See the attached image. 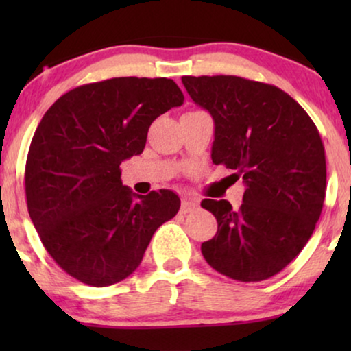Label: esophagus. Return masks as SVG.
Segmentation results:
<instances>
[{
    "label": "esophagus",
    "mask_w": 351,
    "mask_h": 351,
    "mask_svg": "<svg viewBox=\"0 0 351 351\" xmlns=\"http://www.w3.org/2000/svg\"><path fill=\"white\" fill-rule=\"evenodd\" d=\"M198 208V203H196L195 199H190V198H184L182 199V204H180V210L184 214H189L191 210H195Z\"/></svg>",
    "instance_id": "esophagus-1"
}]
</instances>
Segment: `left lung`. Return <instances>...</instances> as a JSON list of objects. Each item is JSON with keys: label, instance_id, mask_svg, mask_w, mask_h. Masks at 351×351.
Segmentation results:
<instances>
[{"label": "left lung", "instance_id": "obj_1", "mask_svg": "<svg viewBox=\"0 0 351 351\" xmlns=\"http://www.w3.org/2000/svg\"><path fill=\"white\" fill-rule=\"evenodd\" d=\"M193 102L214 119L213 162L246 184L243 204L204 199L217 233L201 244L214 270L263 281L299 256L326 195L324 145L304 108L271 84L232 75L182 76Z\"/></svg>", "mask_w": 351, "mask_h": 351}]
</instances>
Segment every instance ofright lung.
<instances>
[{
	"label": "right lung",
	"mask_w": 351,
	"mask_h": 351,
	"mask_svg": "<svg viewBox=\"0 0 351 351\" xmlns=\"http://www.w3.org/2000/svg\"><path fill=\"white\" fill-rule=\"evenodd\" d=\"M182 104L172 80L126 76L78 86L45 113L27 156V208L70 276L94 287L123 281L156 228L179 213L174 191L132 193L119 165L141 155L150 124Z\"/></svg>",
	"instance_id": "1"
}]
</instances>
